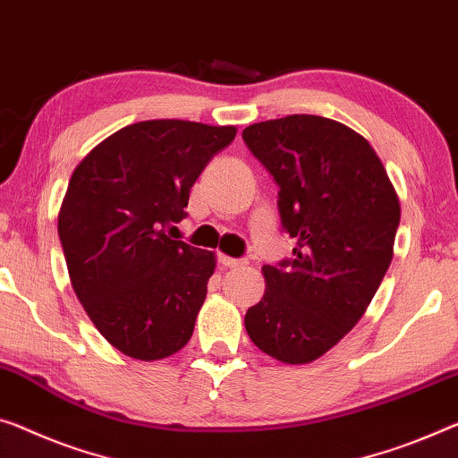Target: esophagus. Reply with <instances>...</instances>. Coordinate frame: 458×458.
<instances>
[{
    "mask_svg": "<svg viewBox=\"0 0 458 458\" xmlns=\"http://www.w3.org/2000/svg\"><path fill=\"white\" fill-rule=\"evenodd\" d=\"M221 264L227 266V268H243L248 264V259H239V258H229V256H219Z\"/></svg>",
    "mask_w": 458,
    "mask_h": 458,
    "instance_id": "obj_1",
    "label": "esophagus"
}]
</instances>
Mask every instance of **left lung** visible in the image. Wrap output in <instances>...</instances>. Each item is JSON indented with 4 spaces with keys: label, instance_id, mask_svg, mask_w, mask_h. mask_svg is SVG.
Instances as JSON below:
<instances>
[{
    "label": "left lung",
    "instance_id": "8db88e82",
    "mask_svg": "<svg viewBox=\"0 0 458 458\" xmlns=\"http://www.w3.org/2000/svg\"><path fill=\"white\" fill-rule=\"evenodd\" d=\"M278 184L293 258L264 266L266 293L245 313L256 346L286 364L318 360L346 335L393 258L399 200L369 140L332 118L291 114L242 132Z\"/></svg>",
    "mask_w": 458,
    "mask_h": 458
}]
</instances>
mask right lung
Instances as JSON below:
<instances>
[{
	"label": "right lung",
	"mask_w": 458,
	"mask_h": 458,
	"mask_svg": "<svg viewBox=\"0 0 458 458\" xmlns=\"http://www.w3.org/2000/svg\"><path fill=\"white\" fill-rule=\"evenodd\" d=\"M235 126L143 121L94 147L69 180L59 239L77 299L98 332L137 360L188 344L215 253L165 229L184 219L190 188Z\"/></svg>",
	"instance_id": "obj_1"
}]
</instances>
